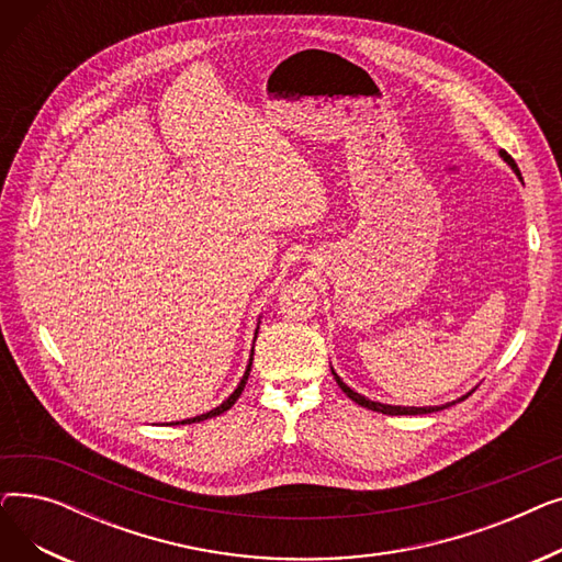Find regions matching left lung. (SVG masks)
Returning a JSON list of instances; mask_svg holds the SVG:
<instances>
[{
  "mask_svg": "<svg viewBox=\"0 0 562 562\" xmlns=\"http://www.w3.org/2000/svg\"><path fill=\"white\" fill-rule=\"evenodd\" d=\"M501 155V159H504L513 170H515V175L519 177V182L524 184V180H521V172H519V168H517V164L513 161V157L508 155V153H504L501 150L498 153ZM333 375H335V380H337V385L341 387V392L350 398V401H356L358 405H362V407H367V409H373V412H382V415H428V412H437V409H445V407H449V405H453V403H447V405H426V407H407V405H387V403H378V401H371V398H367V396H362V394H358L356 390H350L346 382L335 373V369H333ZM471 394V392H469ZM467 394V396H469ZM467 396H462V398H458V401H464Z\"/></svg>",
  "mask_w": 562,
  "mask_h": 562,
  "instance_id": "obj_1",
  "label": "left lung"
}]
</instances>
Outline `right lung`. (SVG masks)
<instances>
[{
	"label": "right lung",
	"instance_id": "add662e5",
	"mask_svg": "<svg viewBox=\"0 0 562 562\" xmlns=\"http://www.w3.org/2000/svg\"><path fill=\"white\" fill-rule=\"evenodd\" d=\"M257 330H259V326H257ZM257 330H255V339H257ZM252 356H255V348L250 350V360H248V367H246V373H244V378H241V382L239 385H236V390L218 405V407H214V409H210V412H204V415H198V417H191V419H184V422H175V424H195V422H204V419H212V417H218V415H223V412H227L234 403H236V398L241 396V392H244V387H246V382H248V375H250V367H252Z\"/></svg>",
	"mask_w": 562,
	"mask_h": 562
}]
</instances>
